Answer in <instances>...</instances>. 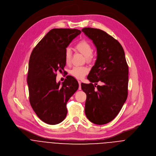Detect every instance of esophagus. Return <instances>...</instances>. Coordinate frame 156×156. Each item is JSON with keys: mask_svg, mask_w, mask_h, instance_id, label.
<instances>
[{"mask_svg": "<svg viewBox=\"0 0 156 156\" xmlns=\"http://www.w3.org/2000/svg\"><path fill=\"white\" fill-rule=\"evenodd\" d=\"M78 83H79V88H78V89H79V90H81V81H78Z\"/></svg>", "mask_w": 156, "mask_h": 156, "instance_id": "obj_1", "label": "esophagus"}]
</instances>
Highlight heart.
Returning a JSON list of instances; mask_svg holds the SVG:
<instances>
[{"label":"heart","mask_w":156,"mask_h":156,"mask_svg":"<svg viewBox=\"0 0 156 156\" xmlns=\"http://www.w3.org/2000/svg\"><path fill=\"white\" fill-rule=\"evenodd\" d=\"M75 48L80 53L86 56V61H90L92 59V54L93 49L91 45L86 41L82 40L80 41L75 46ZM72 51L69 48H67L64 53V60L66 64L69 65L71 62ZM89 72V69L86 67H75L70 71V73L77 79L83 78Z\"/></svg>","instance_id":"heart-1"}]
</instances>
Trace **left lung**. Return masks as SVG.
Listing matches in <instances>:
<instances>
[{
    "instance_id": "left-lung-1",
    "label": "left lung",
    "mask_w": 156,
    "mask_h": 156,
    "mask_svg": "<svg viewBox=\"0 0 156 156\" xmlns=\"http://www.w3.org/2000/svg\"><path fill=\"white\" fill-rule=\"evenodd\" d=\"M81 31L97 50L95 65L87 76L90 83H81L87 95L85 114L94 124L105 125L116 117L127 99L128 66L122 45L112 36L97 28ZM98 82L101 85H97Z\"/></svg>"
}]
</instances>
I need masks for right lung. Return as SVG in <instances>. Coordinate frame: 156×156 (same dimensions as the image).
<instances>
[{
	"label": "right lung",
	"mask_w": 156,
	"mask_h": 156,
	"mask_svg": "<svg viewBox=\"0 0 156 156\" xmlns=\"http://www.w3.org/2000/svg\"><path fill=\"white\" fill-rule=\"evenodd\" d=\"M81 31L78 29L53 28L39 42L30 55L27 84L30 105L44 123L56 125L67 113L66 105L79 84L68 75L61 84L56 83L58 71L66 66L64 53L72 40Z\"/></svg>",
	"instance_id": "right-lung-1"
}]
</instances>
